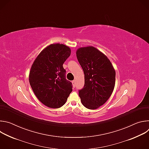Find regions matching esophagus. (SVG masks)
Returning <instances> with one entry per match:
<instances>
[{
  "label": "esophagus",
  "instance_id": "1",
  "mask_svg": "<svg viewBox=\"0 0 149 149\" xmlns=\"http://www.w3.org/2000/svg\"><path fill=\"white\" fill-rule=\"evenodd\" d=\"M72 83L73 87H75V80H74V81H72Z\"/></svg>",
  "mask_w": 149,
  "mask_h": 149
}]
</instances>
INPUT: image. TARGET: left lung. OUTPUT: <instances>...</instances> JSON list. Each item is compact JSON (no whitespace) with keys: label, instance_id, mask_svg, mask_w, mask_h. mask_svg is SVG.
<instances>
[{"label":"left lung","instance_id":"1","mask_svg":"<svg viewBox=\"0 0 149 149\" xmlns=\"http://www.w3.org/2000/svg\"><path fill=\"white\" fill-rule=\"evenodd\" d=\"M76 54L85 79L84 87L79 90L81 101L87 109H97L111 96L116 71L108 58L93 47L79 48Z\"/></svg>","mask_w":149,"mask_h":149}]
</instances>
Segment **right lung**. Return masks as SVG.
<instances>
[{"instance_id":"add662e5","label":"right lung","mask_w":149,"mask_h":149,"mask_svg":"<svg viewBox=\"0 0 149 149\" xmlns=\"http://www.w3.org/2000/svg\"><path fill=\"white\" fill-rule=\"evenodd\" d=\"M71 55V49L53 44L42 50L31 67L29 80L38 99L52 109L60 108L72 91L71 82L66 79L63 64Z\"/></svg>"}]
</instances>
